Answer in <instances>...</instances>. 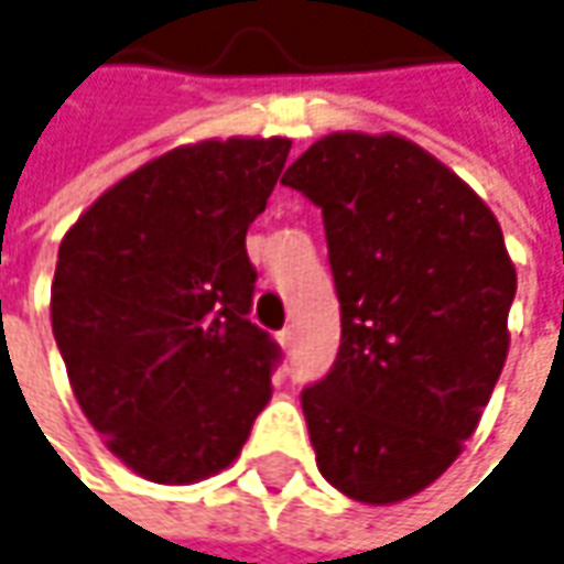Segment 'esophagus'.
Masks as SVG:
<instances>
[{
  "instance_id": "esophagus-1",
  "label": "esophagus",
  "mask_w": 564,
  "mask_h": 564,
  "mask_svg": "<svg viewBox=\"0 0 564 564\" xmlns=\"http://www.w3.org/2000/svg\"><path fill=\"white\" fill-rule=\"evenodd\" d=\"M294 341H297V338H294V328H282V332H279V344H282V350H285V354H291V350H294Z\"/></svg>"
}]
</instances>
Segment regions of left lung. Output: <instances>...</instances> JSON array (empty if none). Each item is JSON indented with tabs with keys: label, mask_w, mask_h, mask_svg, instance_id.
Here are the masks:
<instances>
[{
	"label": "left lung",
	"mask_w": 564,
	"mask_h": 564,
	"mask_svg": "<svg viewBox=\"0 0 564 564\" xmlns=\"http://www.w3.org/2000/svg\"><path fill=\"white\" fill-rule=\"evenodd\" d=\"M323 210L341 347L301 394L316 466L388 506L463 453L509 354L516 267L497 217L415 142L332 132L282 176Z\"/></svg>",
	"instance_id": "left-lung-1"
}]
</instances>
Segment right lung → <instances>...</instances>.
I'll list each match as a JSON object with an SVG mask.
<instances>
[{"label":"right lung","mask_w":564,"mask_h":564,"mask_svg":"<svg viewBox=\"0 0 564 564\" xmlns=\"http://www.w3.org/2000/svg\"><path fill=\"white\" fill-rule=\"evenodd\" d=\"M291 139H207L111 185L58 248L52 332L79 410L154 485L236 459L273 394L279 347L251 313L245 251Z\"/></svg>","instance_id":"obj_1"}]
</instances>
